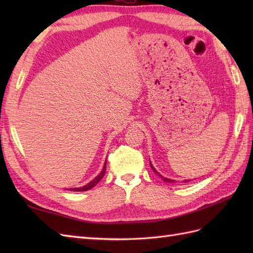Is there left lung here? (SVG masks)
Masks as SVG:
<instances>
[{"label": "left lung", "mask_w": 253, "mask_h": 253, "mask_svg": "<svg viewBox=\"0 0 253 253\" xmlns=\"http://www.w3.org/2000/svg\"><path fill=\"white\" fill-rule=\"evenodd\" d=\"M150 166H151V169H152L155 171V173H157V174H158V175L161 177V178H162L164 181H168V182H173V180H171V179H168V178H166V177H163L162 175H160V174L158 173V171L155 170V169L153 168V166H152V164H151V163H150ZM187 181H188V180H185V182H187Z\"/></svg>", "instance_id": "1"}]
</instances>
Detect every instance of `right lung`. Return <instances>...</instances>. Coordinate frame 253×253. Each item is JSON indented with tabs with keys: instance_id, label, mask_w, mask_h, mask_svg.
Masks as SVG:
<instances>
[{
	"instance_id": "add662e5",
	"label": "right lung",
	"mask_w": 253,
	"mask_h": 253,
	"mask_svg": "<svg viewBox=\"0 0 253 253\" xmlns=\"http://www.w3.org/2000/svg\"><path fill=\"white\" fill-rule=\"evenodd\" d=\"M105 170H106V164L103 166V169H102L101 173L98 176H96L92 181H90L88 185H85L84 187H80V188H72V189H69V190H72V191H87V190L91 189V188H93L102 178H103V176L105 174Z\"/></svg>"
}]
</instances>
